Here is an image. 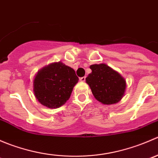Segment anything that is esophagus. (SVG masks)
Here are the masks:
<instances>
[{"label":"esophagus","instance_id":"esophagus-1","mask_svg":"<svg viewBox=\"0 0 158 158\" xmlns=\"http://www.w3.org/2000/svg\"><path fill=\"white\" fill-rule=\"evenodd\" d=\"M85 76H83V77H80L79 78V80L81 81V82H85Z\"/></svg>","mask_w":158,"mask_h":158}]
</instances>
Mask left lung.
<instances>
[{
    "instance_id": "1",
    "label": "left lung",
    "mask_w": 158,
    "mask_h": 158,
    "mask_svg": "<svg viewBox=\"0 0 158 158\" xmlns=\"http://www.w3.org/2000/svg\"><path fill=\"white\" fill-rule=\"evenodd\" d=\"M90 69L92 73L85 80L95 98L106 105L120 101L126 88L125 80L122 76L106 64L92 65Z\"/></svg>"
}]
</instances>
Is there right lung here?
I'll return each instance as SVG.
<instances>
[{
    "label": "right lung",
    "mask_w": 158,
    "mask_h": 158,
    "mask_svg": "<svg viewBox=\"0 0 158 158\" xmlns=\"http://www.w3.org/2000/svg\"><path fill=\"white\" fill-rule=\"evenodd\" d=\"M78 81L74 69L60 62L52 63L40 71L35 77V96L44 106L56 109L69 99Z\"/></svg>",
    "instance_id": "1"
}]
</instances>
